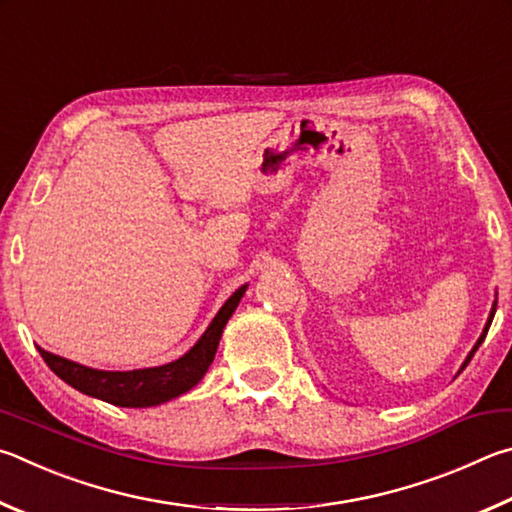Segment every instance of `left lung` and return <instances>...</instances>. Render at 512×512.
Instances as JSON below:
<instances>
[{"instance_id": "8db88e82", "label": "left lung", "mask_w": 512, "mask_h": 512, "mask_svg": "<svg viewBox=\"0 0 512 512\" xmlns=\"http://www.w3.org/2000/svg\"><path fill=\"white\" fill-rule=\"evenodd\" d=\"M495 310H497V301H495V303H492V310H490L488 324H486V328H483V333H481V337L477 339V344H474V348H472V351L468 353V357H465V362H463V366H461V371L465 369V366H468V364H470V360H472V355H474V353H477V348L481 346V342H483V339H486V335H488V328H490V324H492V317H495ZM461 371H459V373H461Z\"/></svg>"}]
</instances>
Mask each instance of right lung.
<instances>
[{"mask_svg":"<svg viewBox=\"0 0 512 512\" xmlns=\"http://www.w3.org/2000/svg\"><path fill=\"white\" fill-rule=\"evenodd\" d=\"M245 290L247 285H242L231 294L191 351L164 366L137 371H98L53 355L44 348H40V355L60 380H65L85 396L105 400L116 407H155L191 391L204 378L215 351H218L222 330L227 326L233 310L238 308Z\"/></svg>","mask_w":512,"mask_h":512,"instance_id":"obj_1","label":"right lung"}]
</instances>
